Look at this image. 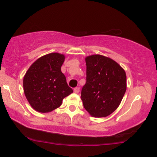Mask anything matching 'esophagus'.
<instances>
[{
    "mask_svg": "<svg viewBox=\"0 0 157 157\" xmlns=\"http://www.w3.org/2000/svg\"><path fill=\"white\" fill-rule=\"evenodd\" d=\"M73 91L75 93V94H78V93L79 92V87H75V88L74 89Z\"/></svg>",
    "mask_w": 157,
    "mask_h": 157,
    "instance_id": "obj_1",
    "label": "esophagus"
}]
</instances>
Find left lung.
Listing matches in <instances>:
<instances>
[{
  "label": "left lung",
  "instance_id": "left-lung-1",
  "mask_svg": "<svg viewBox=\"0 0 157 157\" xmlns=\"http://www.w3.org/2000/svg\"><path fill=\"white\" fill-rule=\"evenodd\" d=\"M85 61L86 82L81 92L84 107L93 117L108 116L118 107L125 94V71L115 61L103 55H90Z\"/></svg>",
  "mask_w": 157,
  "mask_h": 157
}]
</instances>
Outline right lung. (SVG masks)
<instances>
[{
    "instance_id": "add662e5",
    "label": "right lung",
    "mask_w": 157,
    "mask_h": 157,
    "mask_svg": "<svg viewBox=\"0 0 157 157\" xmlns=\"http://www.w3.org/2000/svg\"><path fill=\"white\" fill-rule=\"evenodd\" d=\"M65 56L52 52L37 59L23 78V91L30 105L41 113L59 107L64 98L73 93L61 67Z\"/></svg>"
}]
</instances>
